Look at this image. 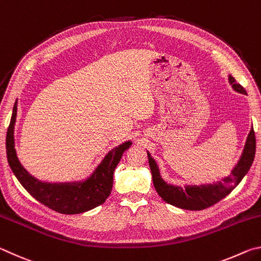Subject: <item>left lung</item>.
Listing matches in <instances>:
<instances>
[{"instance_id": "1", "label": "left lung", "mask_w": 261, "mask_h": 261, "mask_svg": "<svg viewBox=\"0 0 261 261\" xmlns=\"http://www.w3.org/2000/svg\"><path fill=\"white\" fill-rule=\"evenodd\" d=\"M229 84H230L233 91L237 93L246 94L244 87L240 85L236 82L231 74H229ZM255 155V136L252 129L250 130V134L247 135L244 148L241 154V158L238 159L235 167L231 169V173L226 177L221 178L215 183L208 184H185V187L167 183L162 178L160 169L156 161L152 158L151 154L147 151L148 163L151 168L153 184L156 192L159 193L163 200L168 204L178 207V208L190 210V211H200L205 210L207 207L216 204V202L223 199L228 196L233 189H235L241 180L244 178V176L250 170Z\"/></svg>"}]
</instances>
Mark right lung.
I'll list each match as a JSON object with an SVG mask.
<instances>
[{
	"label": "right lung",
	"mask_w": 261,
	"mask_h": 261,
	"mask_svg": "<svg viewBox=\"0 0 261 261\" xmlns=\"http://www.w3.org/2000/svg\"><path fill=\"white\" fill-rule=\"evenodd\" d=\"M17 100L7 132V156L12 173L31 196L62 214H79L103 204L113 188V175L124 151L132 145L124 141L106 154L86 178L72 182H47L35 177L21 165L15 148Z\"/></svg>",
	"instance_id": "obj_1"
}]
</instances>
